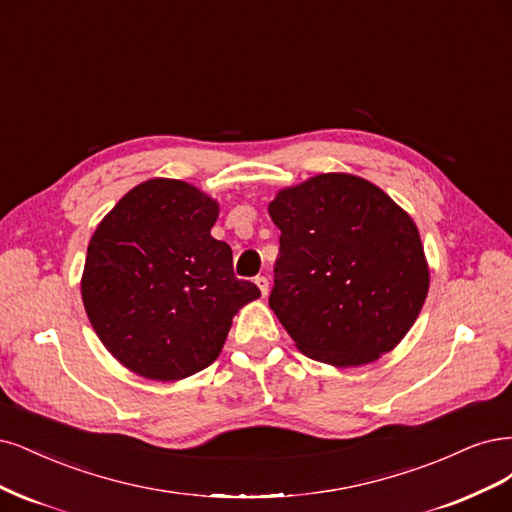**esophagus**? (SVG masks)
Masks as SVG:
<instances>
[{
  "mask_svg": "<svg viewBox=\"0 0 512 512\" xmlns=\"http://www.w3.org/2000/svg\"><path fill=\"white\" fill-rule=\"evenodd\" d=\"M255 285L259 287V291H261L263 298H266L268 291H270V283H268V278H266V276H257V278H255Z\"/></svg>",
  "mask_w": 512,
  "mask_h": 512,
  "instance_id": "1",
  "label": "esophagus"
}]
</instances>
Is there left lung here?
<instances>
[{
  "mask_svg": "<svg viewBox=\"0 0 512 512\" xmlns=\"http://www.w3.org/2000/svg\"><path fill=\"white\" fill-rule=\"evenodd\" d=\"M268 212L280 229L270 308L298 351L336 368L393 351L430 291L410 214L381 187L344 172L280 189Z\"/></svg>",
  "mask_w": 512,
  "mask_h": 512,
  "instance_id": "1",
  "label": "left lung"
}]
</instances>
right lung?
I'll return each mask as SVG.
<instances>
[{"instance_id":"1","label":"right lung","mask_w":512,"mask_h":512,"mask_svg":"<svg viewBox=\"0 0 512 512\" xmlns=\"http://www.w3.org/2000/svg\"><path fill=\"white\" fill-rule=\"evenodd\" d=\"M219 202L185 180L151 178L97 225L82 304L108 353L148 381L174 383L223 351L236 312L261 291L238 280L232 249L210 236Z\"/></svg>"}]
</instances>
